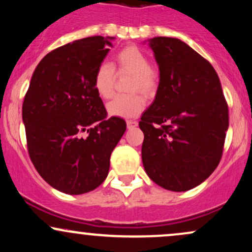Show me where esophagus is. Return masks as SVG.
Segmentation results:
<instances>
[{
    "mask_svg": "<svg viewBox=\"0 0 252 252\" xmlns=\"http://www.w3.org/2000/svg\"><path fill=\"white\" fill-rule=\"evenodd\" d=\"M137 122H136V121H134V120H128L126 121V126H128V129H132V128H135V126H137Z\"/></svg>",
    "mask_w": 252,
    "mask_h": 252,
    "instance_id": "34e87169",
    "label": "esophagus"
}]
</instances>
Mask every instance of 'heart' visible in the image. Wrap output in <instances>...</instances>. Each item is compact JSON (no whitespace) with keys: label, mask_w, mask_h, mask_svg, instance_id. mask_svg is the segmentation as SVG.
I'll list each match as a JSON object with an SVG mask.
<instances>
[{"label":"heart","mask_w":252,"mask_h":252,"mask_svg":"<svg viewBox=\"0 0 252 252\" xmlns=\"http://www.w3.org/2000/svg\"><path fill=\"white\" fill-rule=\"evenodd\" d=\"M115 70L118 73H130L126 89L131 94H118L109 102L106 105L109 115L123 118L137 116L144 108V99L140 94L146 98L154 97L158 90L160 74L150 65L148 56L140 47L136 45L126 46L115 56L114 66L102 63L94 72V89L103 99H108L114 94Z\"/></svg>","instance_id":"heart-1"}]
</instances>
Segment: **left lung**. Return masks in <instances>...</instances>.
Segmentation results:
<instances>
[{
  "mask_svg": "<svg viewBox=\"0 0 252 252\" xmlns=\"http://www.w3.org/2000/svg\"><path fill=\"white\" fill-rule=\"evenodd\" d=\"M149 45L160 84L138 123L143 166L158 186L184 192L206 180L220 162L227 102L213 66L187 43L156 36Z\"/></svg>",
  "mask_w": 252,
  "mask_h": 252,
  "instance_id": "left-lung-1",
  "label": "left lung"
}]
</instances>
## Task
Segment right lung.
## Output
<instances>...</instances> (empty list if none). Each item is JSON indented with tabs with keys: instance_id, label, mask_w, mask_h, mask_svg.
I'll list each match as a JSON object with an SVG mask.
<instances>
[{
	"instance_id": "add662e5",
	"label": "right lung",
	"mask_w": 252,
	"mask_h": 252,
	"mask_svg": "<svg viewBox=\"0 0 252 252\" xmlns=\"http://www.w3.org/2000/svg\"><path fill=\"white\" fill-rule=\"evenodd\" d=\"M111 39L89 36L46 54L22 104L32 162L43 180L66 194L88 193L105 180L110 156L126 129L122 118H108L94 89Z\"/></svg>"
}]
</instances>
